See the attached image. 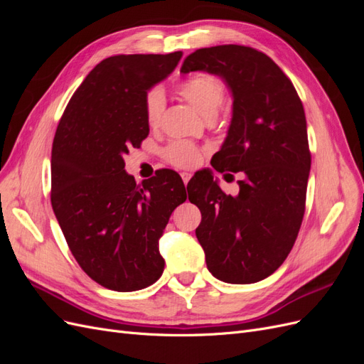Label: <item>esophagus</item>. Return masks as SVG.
Masks as SVG:
<instances>
[{"instance_id": "34e87169", "label": "esophagus", "mask_w": 364, "mask_h": 364, "mask_svg": "<svg viewBox=\"0 0 364 364\" xmlns=\"http://www.w3.org/2000/svg\"><path fill=\"white\" fill-rule=\"evenodd\" d=\"M181 176H182V181H183V183H185V185L190 182V179H191V173H188V171H183V173H181Z\"/></svg>"}]
</instances>
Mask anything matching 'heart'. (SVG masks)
<instances>
[{
    "label": "heart",
    "mask_w": 364,
    "mask_h": 364,
    "mask_svg": "<svg viewBox=\"0 0 364 364\" xmlns=\"http://www.w3.org/2000/svg\"><path fill=\"white\" fill-rule=\"evenodd\" d=\"M178 92L186 102L193 105L203 117L213 118L225 98V87L218 77L208 73H197L190 75L176 86ZM164 112V95L153 90L144 98V117L150 127H156L161 123ZM164 156L174 167L191 168L202 159L200 149L188 141H173L165 147Z\"/></svg>",
    "instance_id": "obj_1"
}]
</instances>
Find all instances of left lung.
<instances>
[{"mask_svg":"<svg viewBox=\"0 0 364 364\" xmlns=\"http://www.w3.org/2000/svg\"><path fill=\"white\" fill-rule=\"evenodd\" d=\"M191 71L220 75L232 92V119L213 167L245 176L237 196L223 193L211 173L188 183L202 213L196 237L213 277L258 282L285 261L302 225L311 167L304 106L289 77L255 48L196 50L181 68Z\"/></svg>","mask_w":364,"mask_h":364,"instance_id":"obj_1","label":"left lung"}]
</instances>
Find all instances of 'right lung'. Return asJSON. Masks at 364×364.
<instances>
[{"label":"right lung","instance_id":"1","mask_svg":"<svg viewBox=\"0 0 364 364\" xmlns=\"http://www.w3.org/2000/svg\"><path fill=\"white\" fill-rule=\"evenodd\" d=\"M182 51L118 54L86 75L65 109L51 150V206L83 272L103 287L135 291L164 272L159 238L186 200L173 170L135 182L124 155L149 135L144 98Z\"/></svg>","mask_w":364,"mask_h":364}]
</instances>
